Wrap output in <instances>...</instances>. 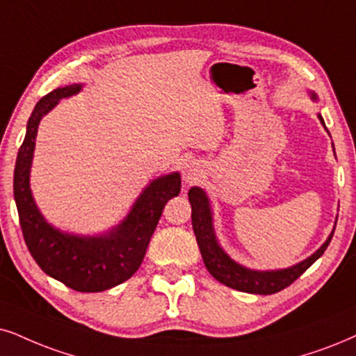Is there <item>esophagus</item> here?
<instances>
[{
	"instance_id": "esophagus-1",
	"label": "esophagus",
	"mask_w": 356,
	"mask_h": 356,
	"mask_svg": "<svg viewBox=\"0 0 356 356\" xmlns=\"http://www.w3.org/2000/svg\"><path fill=\"white\" fill-rule=\"evenodd\" d=\"M202 172H204V169H202L199 161H187L182 168L184 182L188 184V186H191V184H195L202 177Z\"/></svg>"
}]
</instances>
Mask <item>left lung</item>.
Returning <instances> with one entry per match:
<instances>
[{"mask_svg": "<svg viewBox=\"0 0 356 356\" xmlns=\"http://www.w3.org/2000/svg\"><path fill=\"white\" fill-rule=\"evenodd\" d=\"M310 95H312L314 100L317 98L316 93H310ZM318 120L325 126L321 115H318ZM188 202L192 205L193 233H195L197 245H199L202 258H204L205 268L222 284L241 292H250V294L268 296L291 286L305 269H309L321 258L323 251L327 250L328 243L332 241V236H334L335 232L334 228L330 235H328L327 241L323 243L316 253L310 254L307 259L294 264V266L276 269V271H256V269L245 268L240 263H236V261H233L230 256L225 253L222 246L218 245L213 230V215H211L210 200L200 187H192L188 191Z\"/></svg>", "mask_w": 356, "mask_h": 356, "instance_id": "left-lung-1", "label": "left lung"}]
</instances>
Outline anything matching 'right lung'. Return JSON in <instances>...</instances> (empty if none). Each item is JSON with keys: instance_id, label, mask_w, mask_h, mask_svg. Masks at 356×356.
<instances>
[{"instance_id": "right-lung-1", "label": "right lung", "mask_w": 356, "mask_h": 356, "mask_svg": "<svg viewBox=\"0 0 356 356\" xmlns=\"http://www.w3.org/2000/svg\"><path fill=\"white\" fill-rule=\"evenodd\" d=\"M82 90V83L52 90L29 116L26 138L15 165V200L22 236L31 256L47 276L79 292H102L129 279L145 259L147 245L168 200L181 192V174L161 175L152 181L113 230L97 236L72 235L46 222L29 186L39 121L62 98Z\"/></svg>"}]
</instances>
